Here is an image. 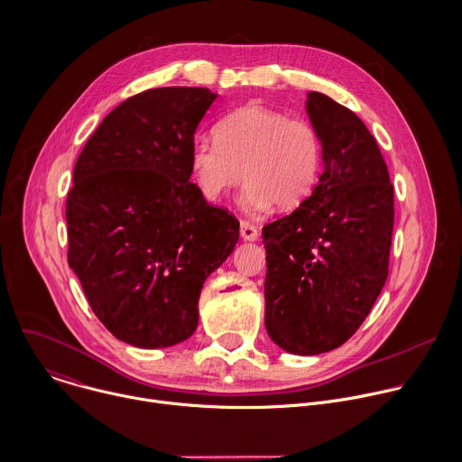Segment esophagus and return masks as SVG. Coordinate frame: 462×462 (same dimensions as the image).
Masks as SVG:
<instances>
[{
  "mask_svg": "<svg viewBox=\"0 0 462 462\" xmlns=\"http://www.w3.org/2000/svg\"><path fill=\"white\" fill-rule=\"evenodd\" d=\"M239 234L245 241H255L259 237V232L254 225L246 223V221H241V226H239Z\"/></svg>",
  "mask_w": 462,
  "mask_h": 462,
  "instance_id": "esophagus-1",
  "label": "esophagus"
}]
</instances>
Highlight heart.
Segmentation results:
<instances>
[{"instance_id":"1","label":"heart","mask_w":462,"mask_h":462,"mask_svg":"<svg viewBox=\"0 0 462 462\" xmlns=\"http://www.w3.org/2000/svg\"><path fill=\"white\" fill-rule=\"evenodd\" d=\"M216 139L190 144V171L201 196L221 201L243 180L241 205L250 212L293 208L312 192L321 171V139L304 119L263 105H245L216 125Z\"/></svg>"}]
</instances>
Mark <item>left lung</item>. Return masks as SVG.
<instances>
[{
	"instance_id": "8db88e82",
	"label": "left lung",
	"mask_w": 462,
	"mask_h": 462,
	"mask_svg": "<svg viewBox=\"0 0 462 462\" xmlns=\"http://www.w3.org/2000/svg\"><path fill=\"white\" fill-rule=\"evenodd\" d=\"M306 114L325 171L290 216L263 226L264 327L284 352L318 356L357 332L386 282L393 187L375 137L352 110L309 92Z\"/></svg>"
}]
</instances>
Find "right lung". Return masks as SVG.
Masks as SVG:
<instances>
[{
  "instance_id": "obj_1",
  "label": "right lung",
  "mask_w": 462,
  "mask_h": 462,
  "mask_svg": "<svg viewBox=\"0 0 462 462\" xmlns=\"http://www.w3.org/2000/svg\"><path fill=\"white\" fill-rule=\"evenodd\" d=\"M216 97L194 87L132 96L74 167L69 266L105 328L137 348H169L196 332L203 282L239 239V221L190 183L194 132Z\"/></svg>"
}]
</instances>
